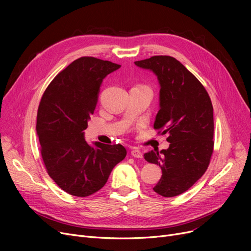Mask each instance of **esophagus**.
<instances>
[{
	"label": "esophagus",
	"instance_id": "esophagus-1",
	"mask_svg": "<svg viewBox=\"0 0 251 251\" xmlns=\"http://www.w3.org/2000/svg\"><path fill=\"white\" fill-rule=\"evenodd\" d=\"M131 155L137 157V159H141L142 157V152L138 149H132L131 150Z\"/></svg>",
	"mask_w": 251,
	"mask_h": 251
}]
</instances>
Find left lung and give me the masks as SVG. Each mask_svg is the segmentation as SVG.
Listing matches in <instances>:
<instances>
[{
    "mask_svg": "<svg viewBox=\"0 0 251 251\" xmlns=\"http://www.w3.org/2000/svg\"><path fill=\"white\" fill-rule=\"evenodd\" d=\"M134 64L157 78L160 110L153 127L169 134L168 150L143 155L162 169L153 190L164 197L177 196L188 190L208 167L214 149L213 104L202 84L175 58L154 56Z\"/></svg>",
    "mask_w": 251,
    "mask_h": 251,
    "instance_id": "obj_1",
    "label": "left lung"
}]
</instances>
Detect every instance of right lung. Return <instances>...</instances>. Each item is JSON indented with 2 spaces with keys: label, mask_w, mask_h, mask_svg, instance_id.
I'll use <instances>...</instances> for the list:
<instances>
[{
  "label": "right lung",
  "mask_w": 251,
  "mask_h": 251,
  "mask_svg": "<svg viewBox=\"0 0 251 251\" xmlns=\"http://www.w3.org/2000/svg\"><path fill=\"white\" fill-rule=\"evenodd\" d=\"M120 67L110 61L79 58L52 79L39 103L36 132L44 163L50 177L71 195L85 197L99 191L127 154L121 144H89L84 138L102 80Z\"/></svg>",
  "instance_id": "right-lung-1"
}]
</instances>
